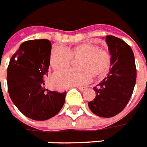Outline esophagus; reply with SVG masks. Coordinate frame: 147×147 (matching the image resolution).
I'll use <instances>...</instances> for the list:
<instances>
[{"label": "esophagus", "instance_id": "1", "mask_svg": "<svg viewBox=\"0 0 147 147\" xmlns=\"http://www.w3.org/2000/svg\"><path fill=\"white\" fill-rule=\"evenodd\" d=\"M78 89L79 90V91H81V92H84L85 90L87 89V87H78Z\"/></svg>", "mask_w": 147, "mask_h": 147}]
</instances>
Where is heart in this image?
Instances as JSON below:
<instances>
[{
  "instance_id": "obj_1",
  "label": "heart",
  "mask_w": 147,
  "mask_h": 147,
  "mask_svg": "<svg viewBox=\"0 0 147 147\" xmlns=\"http://www.w3.org/2000/svg\"><path fill=\"white\" fill-rule=\"evenodd\" d=\"M77 60L78 69L55 72L53 81L59 88L82 85L89 82L92 75L105 76L111 66V55L107 51L92 43H83L71 49L56 47L50 55V65L55 70L65 69Z\"/></svg>"
}]
</instances>
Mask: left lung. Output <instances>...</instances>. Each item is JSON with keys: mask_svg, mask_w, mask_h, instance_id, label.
Instances as JSON below:
<instances>
[{"mask_svg": "<svg viewBox=\"0 0 147 147\" xmlns=\"http://www.w3.org/2000/svg\"><path fill=\"white\" fill-rule=\"evenodd\" d=\"M105 40L111 56V69L94 87L96 97L88 102V107L97 116L111 117L121 113L129 102L136 84L137 69L129 45L114 36H107Z\"/></svg>", "mask_w": 147, "mask_h": 147, "instance_id": "8db88e82", "label": "left lung"}]
</instances>
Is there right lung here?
<instances>
[{
    "label": "right lung",
    "instance_id": "obj_1",
    "mask_svg": "<svg viewBox=\"0 0 147 147\" xmlns=\"http://www.w3.org/2000/svg\"><path fill=\"white\" fill-rule=\"evenodd\" d=\"M52 45L48 40L24 42L13 55L7 68V82L10 99L25 116L46 121L59 112L66 92L46 90Z\"/></svg>",
    "mask_w": 147,
    "mask_h": 147
}]
</instances>
